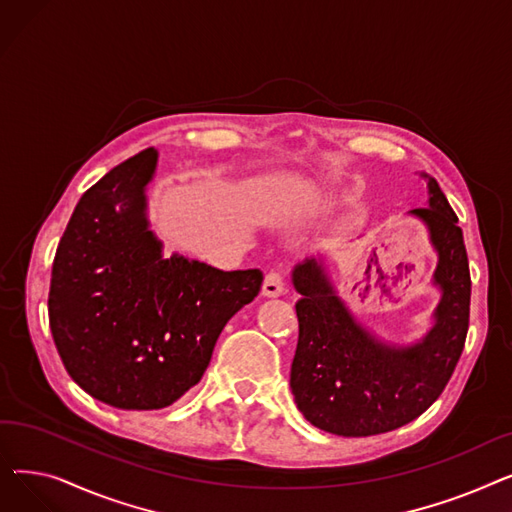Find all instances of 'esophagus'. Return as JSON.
Segmentation results:
<instances>
[{
    "instance_id": "34e87169",
    "label": "esophagus",
    "mask_w": 512,
    "mask_h": 512,
    "mask_svg": "<svg viewBox=\"0 0 512 512\" xmlns=\"http://www.w3.org/2000/svg\"><path fill=\"white\" fill-rule=\"evenodd\" d=\"M284 288H286L284 276L280 272H270V274H265V278H263L261 294L267 299H276V297H280V294H284Z\"/></svg>"
}]
</instances>
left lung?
Here are the masks:
<instances>
[{
  "label": "left lung",
  "instance_id": "8db88e82",
  "mask_svg": "<svg viewBox=\"0 0 512 512\" xmlns=\"http://www.w3.org/2000/svg\"><path fill=\"white\" fill-rule=\"evenodd\" d=\"M427 180V207L411 209L438 255L432 284L440 290L434 326L413 344L369 332L338 297L324 257L294 265L299 344L290 388L305 419L324 432L365 438L417 419L446 388L469 328L471 276L459 218L440 184Z\"/></svg>",
  "mask_w": 512,
  "mask_h": 512
}]
</instances>
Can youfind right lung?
I'll list each match as a JSON object with an SVG mask.
<instances>
[{"instance_id":"obj_1","label":"right lung","mask_w":512,"mask_h":512,"mask_svg":"<svg viewBox=\"0 0 512 512\" xmlns=\"http://www.w3.org/2000/svg\"><path fill=\"white\" fill-rule=\"evenodd\" d=\"M145 149L80 197L53 259L49 328L70 378L93 398L153 411L191 390L228 319L261 288V270L224 272L164 257L149 228Z\"/></svg>"}]
</instances>
